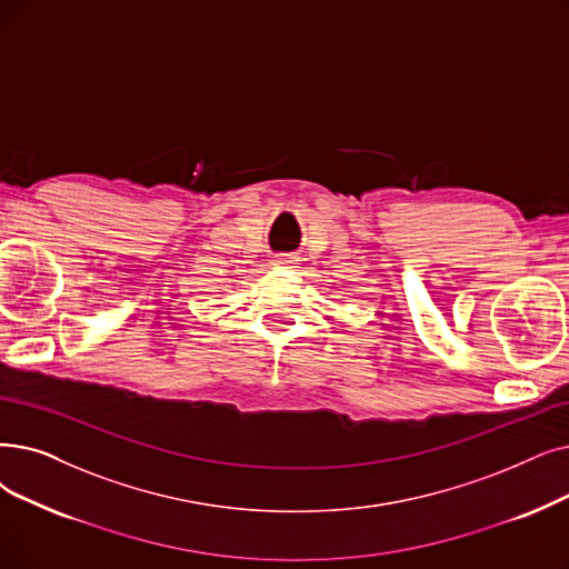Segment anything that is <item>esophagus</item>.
<instances>
[{
	"label": "esophagus",
	"mask_w": 569,
	"mask_h": 569,
	"mask_svg": "<svg viewBox=\"0 0 569 569\" xmlns=\"http://www.w3.org/2000/svg\"><path fill=\"white\" fill-rule=\"evenodd\" d=\"M277 264H292V258L290 256H279Z\"/></svg>",
	"instance_id": "esophagus-1"
}]
</instances>
